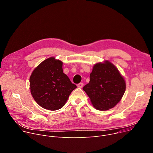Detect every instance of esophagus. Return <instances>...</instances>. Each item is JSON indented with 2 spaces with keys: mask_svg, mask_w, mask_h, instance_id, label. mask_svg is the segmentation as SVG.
Wrapping results in <instances>:
<instances>
[{
  "mask_svg": "<svg viewBox=\"0 0 153 153\" xmlns=\"http://www.w3.org/2000/svg\"><path fill=\"white\" fill-rule=\"evenodd\" d=\"M82 87H83L82 83H79V84H77V87L78 88H82Z\"/></svg>",
  "mask_w": 153,
  "mask_h": 153,
  "instance_id": "esophagus-1",
  "label": "esophagus"
}]
</instances>
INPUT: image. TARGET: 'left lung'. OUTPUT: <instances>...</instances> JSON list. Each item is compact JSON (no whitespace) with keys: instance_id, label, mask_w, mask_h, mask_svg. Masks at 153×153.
<instances>
[{"instance_id":"obj_1","label":"left lung","mask_w":153,"mask_h":153,"mask_svg":"<svg viewBox=\"0 0 153 153\" xmlns=\"http://www.w3.org/2000/svg\"><path fill=\"white\" fill-rule=\"evenodd\" d=\"M90 78L83 90L96 109L107 110L120 101L126 90V82L114 65L108 60L95 64Z\"/></svg>"}]
</instances>
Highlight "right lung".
<instances>
[{
  "instance_id": "right-lung-1",
  "label": "right lung",
  "mask_w": 153,
  "mask_h": 153,
  "mask_svg": "<svg viewBox=\"0 0 153 153\" xmlns=\"http://www.w3.org/2000/svg\"><path fill=\"white\" fill-rule=\"evenodd\" d=\"M63 62L50 57L41 62L30 77V90L41 107L57 110L64 106L69 94L77 88L63 72Z\"/></svg>"
}]
</instances>
